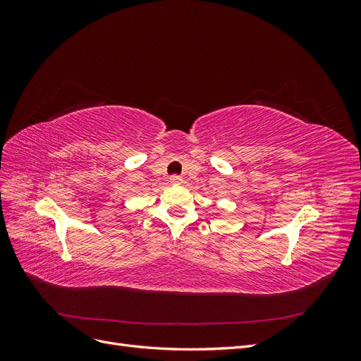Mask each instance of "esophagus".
Here are the masks:
<instances>
[{"label": "esophagus", "mask_w": 361, "mask_h": 361, "mask_svg": "<svg viewBox=\"0 0 361 361\" xmlns=\"http://www.w3.org/2000/svg\"><path fill=\"white\" fill-rule=\"evenodd\" d=\"M170 183L179 185V183H182V178H180V176H171V178H170Z\"/></svg>", "instance_id": "34e87169"}]
</instances>
